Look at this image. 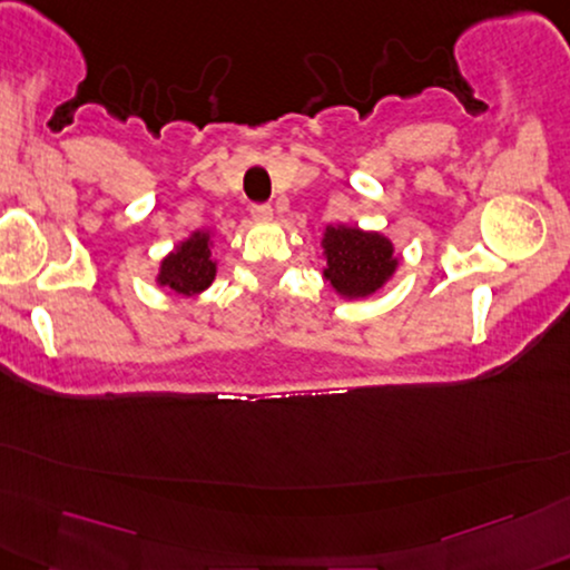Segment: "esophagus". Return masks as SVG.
I'll return each mask as SVG.
<instances>
[{
    "label": "esophagus",
    "mask_w": 570,
    "mask_h": 570,
    "mask_svg": "<svg viewBox=\"0 0 570 570\" xmlns=\"http://www.w3.org/2000/svg\"><path fill=\"white\" fill-rule=\"evenodd\" d=\"M250 215L256 220H271L274 218V210H271V205H266V203H256V205H250Z\"/></svg>",
    "instance_id": "esophagus-1"
}]
</instances>
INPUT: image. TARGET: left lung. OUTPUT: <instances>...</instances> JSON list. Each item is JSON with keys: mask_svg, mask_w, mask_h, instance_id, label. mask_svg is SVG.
I'll return each instance as SVG.
<instances>
[{"mask_svg": "<svg viewBox=\"0 0 570 570\" xmlns=\"http://www.w3.org/2000/svg\"><path fill=\"white\" fill-rule=\"evenodd\" d=\"M324 278L345 299H365L395 274L399 256L393 243L381 233H367L350 225H327L322 238Z\"/></svg>", "mask_w": 570, "mask_h": 570, "instance_id": "1", "label": "left lung"}]
</instances>
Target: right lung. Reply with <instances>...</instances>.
<instances>
[{"label":"right lung","instance_id":"obj_1","mask_svg":"<svg viewBox=\"0 0 570 570\" xmlns=\"http://www.w3.org/2000/svg\"><path fill=\"white\" fill-rule=\"evenodd\" d=\"M218 264L213 261L210 233L195 230L187 240L161 258L157 284L179 296H197L213 284Z\"/></svg>","mask_w":570,"mask_h":570}]
</instances>
